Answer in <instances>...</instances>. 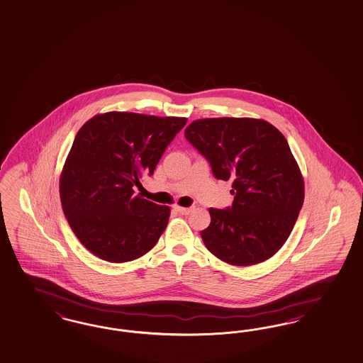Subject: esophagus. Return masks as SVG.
Returning a JSON list of instances; mask_svg holds the SVG:
<instances>
[{"label":"esophagus","mask_w":363,"mask_h":363,"mask_svg":"<svg viewBox=\"0 0 363 363\" xmlns=\"http://www.w3.org/2000/svg\"><path fill=\"white\" fill-rule=\"evenodd\" d=\"M175 211L177 212L181 213V214H190V213L193 212V208H184V206H175Z\"/></svg>","instance_id":"esophagus-1"}]
</instances>
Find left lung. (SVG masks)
I'll list each match as a JSON object with an SVG mask.
<instances>
[{"instance_id":"obj_1","label":"left lung","mask_w":363,"mask_h":363,"mask_svg":"<svg viewBox=\"0 0 363 363\" xmlns=\"http://www.w3.org/2000/svg\"><path fill=\"white\" fill-rule=\"evenodd\" d=\"M185 137L211 162L218 179H232V208L209 209L201 232L206 248L232 265L272 257L289 238L304 201V179L287 139L255 118H205Z\"/></svg>"}]
</instances>
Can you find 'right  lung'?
<instances>
[{"instance_id": "1", "label": "right lung", "mask_w": 363, "mask_h": 363, "mask_svg": "<svg viewBox=\"0 0 363 363\" xmlns=\"http://www.w3.org/2000/svg\"><path fill=\"white\" fill-rule=\"evenodd\" d=\"M186 118L98 113L77 131L60 174V200L76 238L110 263L143 256L169 223L170 208L134 196Z\"/></svg>"}]
</instances>
